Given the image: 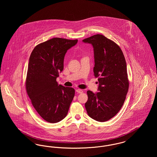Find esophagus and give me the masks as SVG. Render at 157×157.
Wrapping results in <instances>:
<instances>
[{"label":"esophagus","mask_w":157,"mask_h":157,"mask_svg":"<svg viewBox=\"0 0 157 157\" xmlns=\"http://www.w3.org/2000/svg\"><path fill=\"white\" fill-rule=\"evenodd\" d=\"M76 92H78V94H81L83 92V90H80V89H77V90H76Z\"/></svg>","instance_id":"1"}]
</instances>
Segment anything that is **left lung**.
<instances>
[{"label": "left lung", "instance_id": "obj_1", "mask_svg": "<svg viewBox=\"0 0 157 157\" xmlns=\"http://www.w3.org/2000/svg\"><path fill=\"white\" fill-rule=\"evenodd\" d=\"M82 41L93 46L94 72L99 83L98 92L87 91L85 108L90 118L105 122L118 113L125 100L129 88L126 61L120 46L102 35Z\"/></svg>", "mask_w": 157, "mask_h": 157}]
</instances>
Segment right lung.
I'll return each mask as SVG.
<instances>
[{"instance_id": "right-lung-1", "label": "right lung", "mask_w": 157, "mask_h": 157, "mask_svg": "<svg viewBox=\"0 0 157 157\" xmlns=\"http://www.w3.org/2000/svg\"><path fill=\"white\" fill-rule=\"evenodd\" d=\"M78 40L54 37L36 46L30 54L26 90L32 104L46 121L56 123L66 117L75 90L58 85L64 57Z\"/></svg>"}]
</instances>
